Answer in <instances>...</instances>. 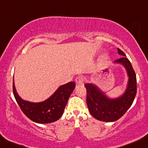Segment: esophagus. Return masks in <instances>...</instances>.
<instances>
[{
    "label": "esophagus",
    "mask_w": 148,
    "mask_h": 148,
    "mask_svg": "<svg viewBox=\"0 0 148 148\" xmlns=\"http://www.w3.org/2000/svg\"><path fill=\"white\" fill-rule=\"evenodd\" d=\"M75 81H76V83H77V85H81V84H83V79H82V77H78L76 78Z\"/></svg>",
    "instance_id": "1"
}]
</instances>
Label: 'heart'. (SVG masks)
<instances>
[{"label": "heart", "mask_w": 148, "mask_h": 148, "mask_svg": "<svg viewBox=\"0 0 148 148\" xmlns=\"http://www.w3.org/2000/svg\"><path fill=\"white\" fill-rule=\"evenodd\" d=\"M108 59H109V58H108V55L105 54V55H103V57H102L101 61L103 62H106L108 60Z\"/></svg>", "instance_id": "b5f03b06"}]
</instances>
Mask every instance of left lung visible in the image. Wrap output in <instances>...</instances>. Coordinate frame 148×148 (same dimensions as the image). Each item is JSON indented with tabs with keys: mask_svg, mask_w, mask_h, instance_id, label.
<instances>
[{
	"mask_svg": "<svg viewBox=\"0 0 148 148\" xmlns=\"http://www.w3.org/2000/svg\"><path fill=\"white\" fill-rule=\"evenodd\" d=\"M118 53L123 56L114 62L120 64L126 69L128 75L127 86L124 93L118 98H108L104 92L93 84H86V103L89 112L96 119L112 122L118 120L129 110L136 95V76L132 65L124 52L119 48Z\"/></svg>",
	"mask_w": 148,
	"mask_h": 148,
	"instance_id": "obj_1",
	"label": "left lung"
}]
</instances>
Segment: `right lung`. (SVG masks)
Instances as JSON below:
<instances>
[{"label": "right lung", "instance_id": "right-lung-1", "mask_svg": "<svg viewBox=\"0 0 148 148\" xmlns=\"http://www.w3.org/2000/svg\"><path fill=\"white\" fill-rule=\"evenodd\" d=\"M75 86V83L69 82L60 86L44 101L32 103L21 98L16 90L13 79V93L16 101L24 114L38 124H48L59 119Z\"/></svg>", "mask_w": 148, "mask_h": 148}]
</instances>
